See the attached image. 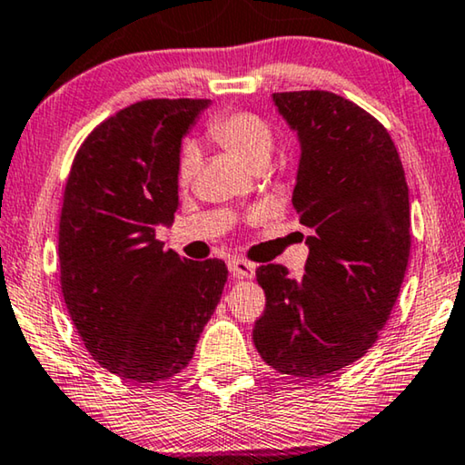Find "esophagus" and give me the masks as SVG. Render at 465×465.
I'll use <instances>...</instances> for the list:
<instances>
[{
    "label": "esophagus",
    "instance_id": "1",
    "mask_svg": "<svg viewBox=\"0 0 465 465\" xmlns=\"http://www.w3.org/2000/svg\"><path fill=\"white\" fill-rule=\"evenodd\" d=\"M230 271L235 279H252L254 277V264H250L244 259H232Z\"/></svg>",
    "mask_w": 465,
    "mask_h": 465
}]
</instances>
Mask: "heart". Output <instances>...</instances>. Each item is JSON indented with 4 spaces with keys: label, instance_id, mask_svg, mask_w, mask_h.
<instances>
[{
    "label": "heart",
    "instance_id": "b5f03b06",
    "mask_svg": "<svg viewBox=\"0 0 465 465\" xmlns=\"http://www.w3.org/2000/svg\"><path fill=\"white\" fill-rule=\"evenodd\" d=\"M206 138L221 149L232 153L233 157L244 161L250 167H262L271 159L275 149V130L262 115L246 109H227L219 112L206 122ZM198 165L196 151L183 146L175 169L178 186L186 188L194 178Z\"/></svg>",
    "mask_w": 465,
    "mask_h": 465
}]
</instances>
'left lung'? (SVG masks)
I'll return each mask as SVG.
<instances>
[{
	"label": "left lung",
	"mask_w": 465,
	"mask_h": 465,
	"mask_svg": "<svg viewBox=\"0 0 465 465\" xmlns=\"http://www.w3.org/2000/svg\"><path fill=\"white\" fill-rule=\"evenodd\" d=\"M298 130L292 203L311 227L306 272L256 269L267 306L252 339L282 374L319 379L372 348L400 296L410 259V194L387 128L329 91L272 94Z\"/></svg>",
	"instance_id": "8db88e82"
}]
</instances>
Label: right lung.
Returning a JSON list of instances; mask_svg holds the SVG:
<instances>
[{
	"label": "right lung",
	"instance_id": "1",
	"mask_svg": "<svg viewBox=\"0 0 465 465\" xmlns=\"http://www.w3.org/2000/svg\"><path fill=\"white\" fill-rule=\"evenodd\" d=\"M209 99H144L103 120L74 154L60 215V282L88 353L159 382L194 356L227 282L219 259L163 250L178 209L180 140Z\"/></svg>",
	"mask_w": 465,
	"mask_h": 465
}]
</instances>
